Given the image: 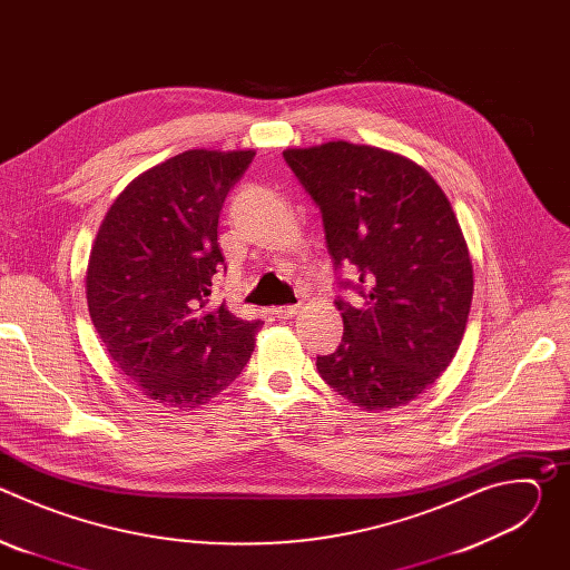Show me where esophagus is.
<instances>
[{
  "label": "esophagus",
  "mask_w": 570,
  "mask_h": 570,
  "mask_svg": "<svg viewBox=\"0 0 570 570\" xmlns=\"http://www.w3.org/2000/svg\"><path fill=\"white\" fill-rule=\"evenodd\" d=\"M299 308H302L299 304H291V306H277V308H273V315H275V317H284V320H288V317L297 315V311H299Z\"/></svg>",
  "instance_id": "esophagus-1"
}]
</instances>
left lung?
<instances>
[{
	"instance_id": "8db88e82",
	"label": "left lung",
	"mask_w": 570,
	"mask_h": 570,
	"mask_svg": "<svg viewBox=\"0 0 570 570\" xmlns=\"http://www.w3.org/2000/svg\"><path fill=\"white\" fill-rule=\"evenodd\" d=\"M317 205L334 268H350L354 306L336 299L345 334L317 356L320 376L363 411L420 396L464 336L473 268L449 198L409 157L350 141L284 150Z\"/></svg>"
}]
</instances>
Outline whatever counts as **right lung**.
Masks as SVG:
<instances>
[{
	"label": "right lung",
	"instance_id": "obj_1",
	"mask_svg": "<svg viewBox=\"0 0 570 570\" xmlns=\"http://www.w3.org/2000/svg\"><path fill=\"white\" fill-rule=\"evenodd\" d=\"M255 150H185L108 209L88 266V306L115 365L148 399L191 411L250 361L262 320L209 306L225 268L218 218Z\"/></svg>",
	"mask_w": 570,
	"mask_h": 570
}]
</instances>
